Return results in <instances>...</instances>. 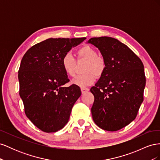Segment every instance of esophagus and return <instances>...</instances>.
<instances>
[{"label":"esophagus","instance_id":"obj_1","mask_svg":"<svg viewBox=\"0 0 160 160\" xmlns=\"http://www.w3.org/2000/svg\"><path fill=\"white\" fill-rule=\"evenodd\" d=\"M89 91V88H81V92L83 94L86 93V92H88Z\"/></svg>","mask_w":160,"mask_h":160}]
</instances>
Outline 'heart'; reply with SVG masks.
<instances>
[{
    "instance_id": "1",
    "label": "heart",
    "mask_w": 160,
    "mask_h": 160,
    "mask_svg": "<svg viewBox=\"0 0 160 160\" xmlns=\"http://www.w3.org/2000/svg\"><path fill=\"white\" fill-rule=\"evenodd\" d=\"M77 55L79 59L87 61L83 71L85 74L77 76L72 80L71 83L81 88H85L93 83L95 77H99L105 69V62L103 58L98 56L95 49L88 45L82 47L77 50ZM76 61L71 54H66L62 59V67L65 73L69 77L75 75Z\"/></svg>"
}]
</instances>
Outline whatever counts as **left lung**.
<instances>
[{
    "instance_id": "1",
    "label": "left lung",
    "mask_w": 160,
    "mask_h": 160,
    "mask_svg": "<svg viewBox=\"0 0 160 160\" xmlns=\"http://www.w3.org/2000/svg\"><path fill=\"white\" fill-rule=\"evenodd\" d=\"M100 51L105 69L90 91L95 97L91 114L100 128L115 132L136 118L143 101L144 67L129 48L116 38L93 37L87 41Z\"/></svg>"
}]
</instances>
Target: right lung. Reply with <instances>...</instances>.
Wrapping results in <instances>:
<instances>
[{
	"instance_id": "1",
	"label": "right lung",
	"mask_w": 160,
	"mask_h": 160,
	"mask_svg": "<svg viewBox=\"0 0 160 160\" xmlns=\"http://www.w3.org/2000/svg\"><path fill=\"white\" fill-rule=\"evenodd\" d=\"M85 39L49 38L31 47L22 57L18 75L19 95L27 117L42 132L63 128L81 95L79 86L64 87L69 80L62 59Z\"/></svg>"
}]
</instances>
